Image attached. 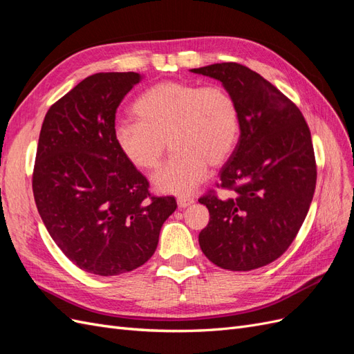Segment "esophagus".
Instances as JSON below:
<instances>
[{
    "instance_id": "esophagus-1",
    "label": "esophagus",
    "mask_w": 354,
    "mask_h": 354,
    "mask_svg": "<svg viewBox=\"0 0 354 354\" xmlns=\"http://www.w3.org/2000/svg\"><path fill=\"white\" fill-rule=\"evenodd\" d=\"M194 202H195L194 198H189V196H180V198H177V205H178V208H187V207H190Z\"/></svg>"
}]
</instances>
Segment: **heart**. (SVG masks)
Returning <instances> with one entry per match:
<instances>
[{
  "label": "heart",
  "mask_w": 354,
  "mask_h": 354,
  "mask_svg": "<svg viewBox=\"0 0 354 354\" xmlns=\"http://www.w3.org/2000/svg\"><path fill=\"white\" fill-rule=\"evenodd\" d=\"M133 113L137 122H118L113 142L140 171L156 169L169 143L173 158L152 177L164 195H190L209 165L221 167L232 156L241 137L238 102L221 85L162 81L136 100Z\"/></svg>",
  "instance_id": "b5f03b06"
}]
</instances>
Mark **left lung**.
Segmentation results:
<instances>
[{
    "instance_id": "8db88e82",
    "label": "left lung",
    "mask_w": 354,
    "mask_h": 354,
    "mask_svg": "<svg viewBox=\"0 0 354 354\" xmlns=\"http://www.w3.org/2000/svg\"><path fill=\"white\" fill-rule=\"evenodd\" d=\"M192 72L218 80L241 112L239 142L217 185L230 198L214 190L199 198L209 211L201 250L221 269H259L289 248L308 212L317 177L312 134L297 106L250 68L229 62Z\"/></svg>"
}]
</instances>
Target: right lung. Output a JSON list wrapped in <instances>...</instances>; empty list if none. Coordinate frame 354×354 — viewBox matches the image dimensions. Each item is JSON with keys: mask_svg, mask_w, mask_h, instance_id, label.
<instances>
[{"mask_svg": "<svg viewBox=\"0 0 354 354\" xmlns=\"http://www.w3.org/2000/svg\"><path fill=\"white\" fill-rule=\"evenodd\" d=\"M136 72L82 80L48 109L32 190L53 241L80 269L116 276L153 255L174 196H152L149 181L118 151L115 115L140 82Z\"/></svg>", "mask_w": 354, "mask_h": 354, "instance_id": "add662e5", "label": "right lung"}]
</instances>
